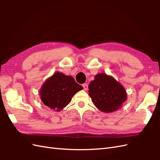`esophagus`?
<instances>
[{
    "instance_id": "1",
    "label": "esophagus",
    "mask_w": 160,
    "mask_h": 160,
    "mask_svg": "<svg viewBox=\"0 0 160 160\" xmlns=\"http://www.w3.org/2000/svg\"><path fill=\"white\" fill-rule=\"evenodd\" d=\"M82 86H83L84 90H88V85L86 84H83Z\"/></svg>"
}]
</instances>
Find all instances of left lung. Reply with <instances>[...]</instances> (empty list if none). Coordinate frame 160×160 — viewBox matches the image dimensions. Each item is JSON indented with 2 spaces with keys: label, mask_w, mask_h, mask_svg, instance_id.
<instances>
[{
  "label": "left lung",
  "mask_w": 160,
  "mask_h": 160,
  "mask_svg": "<svg viewBox=\"0 0 160 160\" xmlns=\"http://www.w3.org/2000/svg\"><path fill=\"white\" fill-rule=\"evenodd\" d=\"M88 88V94L94 105L104 112L117 111L127 99L124 88L115 78L104 73L96 75Z\"/></svg>",
  "instance_id": "1"
}]
</instances>
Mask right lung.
Here are the masks:
<instances>
[{
	"label": "right lung",
	"instance_id": "add662e5",
	"mask_svg": "<svg viewBox=\"0 0 160 160\" xmlns=\"http://www.w3.org/2000/svg\"><path fill=\"white\" fill-rule=\"evenodd\" d=\"M82 89L72 76L56 72L43 84L39 93L45 105L60 111L70 102L73 96Z\"/></svg>",
	"mask_w": 160,
	"mask_h": 160
}]
</instances>
